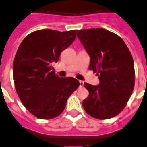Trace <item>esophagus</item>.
Instances as JSON below:
<instances>
[{
	"label": "esophagus",
	"mask_w": 147,
	"mask_h": 147,
	"mask_svg": "<svg viewBox=\"0 0 147 147\" xmlns=\"http://www.w3.org/2000/svg\"><path fill=\"white\" fill-rule=\"evenodd\" d=\"M84 86V82L83 81H79V87H82Z\"/></svg>",
	"instance_id": "1"
}]
</instances>
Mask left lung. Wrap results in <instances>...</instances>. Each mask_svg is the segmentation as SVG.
I'll return each mask as SVG.
<instances>
[{"label":"left lung","mask_w":147,"mask_h":147,"mask_svg":"<svg viewBox=\"0 0 147 147\" xmlns=\"http://www.w3.org/2000/svg\"><path fill=\"white\" fill-rule=\"evenodd\" d=\"M77 37L90 56V70L96 72L97 86L85 82L89 96L82 101L88 115L113 118L124 109L135 83L134 61L124 40L102 28L77 30Z\"/></svg>","instance_id":"left-lung-1"}]
</instances>
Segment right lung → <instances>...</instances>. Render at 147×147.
Returning <instances> with one entry per match:
<instances>
[{"instance_id":"obj_1","label":"right lung","mask_w":147,"mask_h":147,"mask_svg":"<svg viewBox=\"0 0 147 147\" xmlns=\"http://www.w3.org/2000/svg\"><path fill=\"white\" fill-rule=\"evenodd\" d=\"M76 37V30L41 29L28 35L18 47L13 63L16 92L26 108L40 119L58 116L79 87L77 79L61 78L52 67Z\"/></svg>"}]
</instances>
